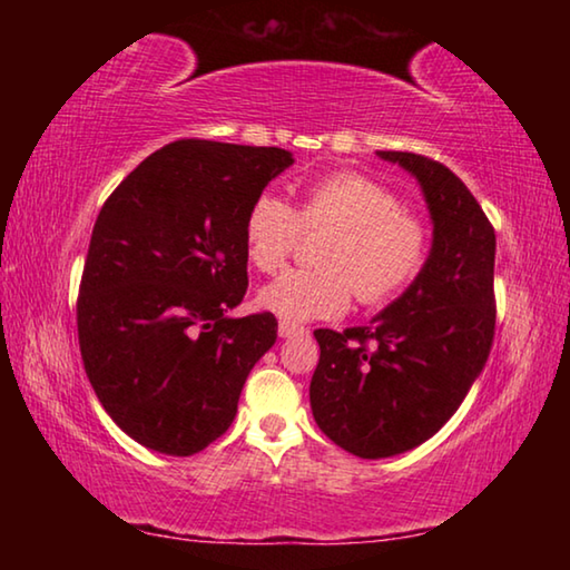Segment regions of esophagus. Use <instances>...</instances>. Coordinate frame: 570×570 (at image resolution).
Here are the masks:
<instances>
[{"label":"esophagus","instance_id":"obj_1","mask_svg":"<svg viewBox=\"0 0 570 570\" xmlns=\"http://www.w3.org/2000/svg\"><path fill=\"white\" fill-rule=\"evenodd\" d=\"M302 334H306L304 326L292 324V322H278V336H282V340H288V336H302Z\"/></svg>","mask_w":570,"mask_h":570}]
</instances>
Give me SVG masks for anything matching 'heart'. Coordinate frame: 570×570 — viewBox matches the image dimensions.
<instances>
[{
    "label": "heart",
    "instance_id": "heart-1",
    "mask_svg": "<svg viewBox=\"0 0 570 570\" xmlns=\"http://www.w3.org/2000/svg\"><path fill=\"white\" fill-rule=\"evenodd\" d=\"M306 234H326L316 268H292L258 292V306L302 324L334 320L352 304L392 302L430 256L428 220L404 208L397 193L356 170L308 183L296 210L276 193H262L244 220L248 262L258 272L282 268Z\"/></svg>",
    "mask_w": 570,
    "mask_h": 570
}]
</instances>
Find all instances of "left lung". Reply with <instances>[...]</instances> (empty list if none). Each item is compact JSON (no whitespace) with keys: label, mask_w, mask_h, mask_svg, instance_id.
Returning <instances> with one entry per match:
<instances>
[{"label":"left lung","mask_w":570,"mask_h":570,"mask_svg":"<svg viewBox=\"0 0 570 570\" xmlns=\"http://www.w3.org/2000/svg\"><path fill=\"white\" fill-rule=\"evenodd\" d=\"M417 178L432 216V248L397 302L366 326L316 330L308 400L334 445L364 460L422 445L465 400L495 336V228L442 163L380 150Z\"/></svg>","instance_id":"8db88e82"}]
</instances>
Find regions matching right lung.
<instances>
[{"label":"right lung","mask_w":570,"mask_h":570,"mask_svg":"<svg viewBox=\"0 0 570 570\" xmlns=\"http://www.w3.org/2000/svg\"><path fill=\"white\" fill-rule=\"evenodd\" d=\"M292 163L282 148L176 140L100 208L77 336L105 412L140 445L188 458L234 422L278 326L272 312L228 316L248 286L244 220Z\"/></svg>","instance_id":"add662e5"}]
</instances>
